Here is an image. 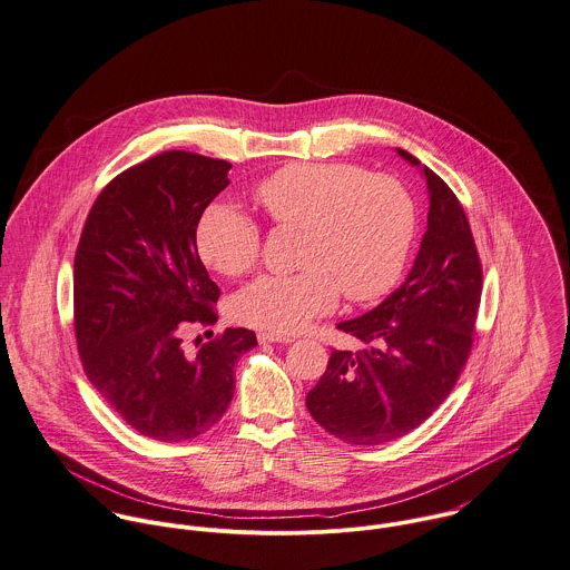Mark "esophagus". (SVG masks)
<instances>
[{
	"instance_id": "1",
	"label": "esophagus",
	"mask_w": 570,
	"mask_h": 570,
	"mask_svg": "<svg viewBox=\"0 0 570 570\" xmlns=\"http://www.w3.org/2000/svg\"><path fill=\"white\" fill-rule=\"evenodd\" d=\"M259 342H279V344H288L293 342V335H282V333H271V331H259L257 333Z\"/></svg>"
}]
</instances>
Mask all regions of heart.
Here are the masks:
<instances>
[{
  "instance_id": "heart-1",
  "label": "heart",
  "mask_w": 570,
  "mask_h": 570,
  "mask_svg": "<svg viewBox=\"0 0 570 570\" xmlns=\"http://www.w3.org/2000/svg\"><path fill=\"white\" fill-rule=\"evenodd\" d=\"M255 202L286 230H299L295 275H264L235 299L242 322L295 333L333 311L340 291L355 304L384 297L402 277L417 233V204L402 179L357 164H288L264 177ZM197 253L226 277L248 273L262 253L259 226L226 204L208 206Z\"/></svg>"
}]
</instances>
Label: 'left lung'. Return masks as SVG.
Segmentation results:
<instances>
[{"mask_svg":"<svg viewBox=\"0 0 570 570\" xmlns=\"http://www.w3.org/2000/svg\"><path fill=\"white\" fill-rule=\"evenodd\" d=\"M424 175L429 226L409 279L371 313L337 324L366 348H333L306 395L313 420L346 444L375 446L417 429L451 395L473 348L480 253L458 195L429 166Z\"/></svg>","mask_w":570,"mask_h":570,"instance_id":"left-lung-1","label":"left lung"}]
</instances>
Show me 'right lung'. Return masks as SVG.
I'll list each match as a JSON object with an SVG mask.
<instances>
[{"instance_id": "obj_1", "label": "right lung", "mask_w": 570, "mask_h": 570, "mask_svg": "<svg viewBox=\"0 0 570 570\" xmlns=\"http://www.w3.org/2000/svg\"><path fill=\"white\" fill-rule=\"evenodd\" d=\"M230 164L186 150L148 157L97 195L75 253L72 315L86 377L139 435L184 442L226 413L248 328L184 348L190 328L217 322V284L195 244L206 206L230 184ZM213 335V331H210ZM199 342V337L195 340Z\"/></svg>"}]
</instances>
